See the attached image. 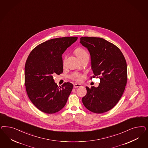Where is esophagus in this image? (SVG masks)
Here are the masks:
<instances>
[{
	"label": "esophagus",
	"instance_id": "esophagus-1",
	"mask_svg": "<svg viewBox=\"0 0 148 148\" xmlns=\"http://www.w3.org/2000/svg\"><path fill=\"white\" fill-rule=\"evenodd\" d=\"M81 84H78V83H75V84H73V87H74L75 88L81 87Z\"/></svg>",
	"mask_w": 148,
	"mask_h": 148
}]
</instances>
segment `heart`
<instances>
[{"instance_id": "1", "label": "heart", "mask_w": 148, "mask_h": 148, "mask_svg": "<svg viewBox=\"0 0 148 148\" xmlns=\"http://www.w3.org/2000/svg\"><path fill=\"white\" fill-rule=\"evenodd\" d=\"M75 54L79 59L89 56L88 52L84 49H83L82 48L79 47L77 48L75 51ZM71 77L72 79H73L75 80H77V81H81L82 78L81 75H80L78 73H75L72 74Z\"/></svg>"}]
</instances>
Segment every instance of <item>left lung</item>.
I'll list each match as a JSON object with an SVG mask.
<instances>
[{
  "mask_svg": "<svg viewBox=\"0 0 148 148\" xmlns=\"http://www.w3.org/2000/svg\"><path fill=\"white\" fill-rule=\"evenodd\" d=\"M79 42L90 53L92 77L100 79L97 87L86 86L82 102L93 113H105L114 107L124 92L127 77L126 60L119 48L103 38L82 37Z\"/></svg>",
  "mask_w": 148,
  "mask_h": 148,
  "instance_id": "1",
  "label": "left lung"
}]
</instances>
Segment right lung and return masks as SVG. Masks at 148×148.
Listing matches in <instances>:
<instances>
[{"label": "right lung", "mask_w": 148, "mask_h": 148, "mask_svg": "<svg viewBox=\"0 0 148 148\" xmlns=\"http://www.w3.org/2000/svg\"><path fill=\"white\" fill-rule=\"evenodd\" d=\"M77 38L48 40L35 48L27 58L24 67L27 93L34 106L45 113H55L63 108L73 89L70 82L58 87L53 75L62 73V54Z\"/></svg>", "instance_id": "obj_1"}]
</instances>
